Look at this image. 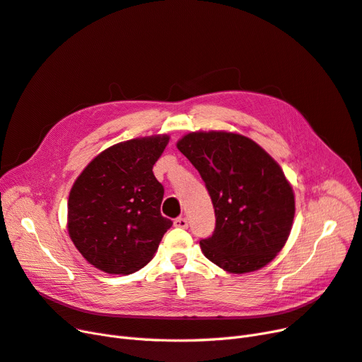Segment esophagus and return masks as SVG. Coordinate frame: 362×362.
Returning a JSON list of instances; mask_svg holds the SVG:
<instances>
[{
	"label": "esophagus",
	"mask_w": 362,
	"mask_h": 362,
	"mask_svg": "<svg viewBox=\"0 0 362 362\" xmlns=\"http://www.w3.org/2000/svg\"><path fill=\"white\" fill-rule=\"evenodd\" d=\"M175 226H178V228H187L189 226V221H187V218H185V217H177V218H175Z\"/></svg>",
	"instance_id": "1"
}]
</instances>
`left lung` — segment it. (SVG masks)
<instances>
[{
    "label": "left lung",
    "mask_w": 362,
    "mask_h": 362,
    "mask_svg": "<svg viewBox=\"0 0 362 362\" xmlns=\"http://www.w3.org/2000/svg\"><path fill=\"white\" fill-rule=\"evenodd\" d=\"M177 148L198 169L214 206V233L199 242L204 255L238 275L269 264L294 218V193L279 164L254 140L226 131L189 133Z\"/></svg>",
    "instance_id": "left-lung-1"
}]
</instances>
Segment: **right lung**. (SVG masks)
<instances>
[{
    "instance_id": "1",
    "label": "right lung",
    "mask_w": 362,
    "mask_h": 362,
    "mask_svg": "<svg viewBox=\"0 0 362 362\" xmlns=\"http://www.w3.org/2000/svg\"><path fill=\"white\" fill-rule=\"evenodd\" d=\"M168 144L166 134L120 141L98 154L75 180L68 231L93 267L129 275L154 257L172 226L161 216L164 189L152 172Z\"/></svg>"
}]
</instances>
